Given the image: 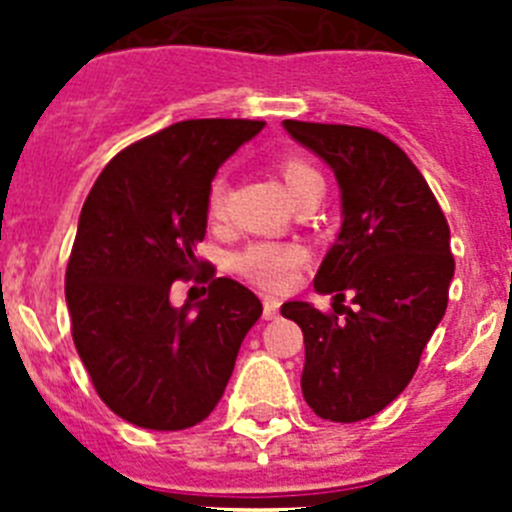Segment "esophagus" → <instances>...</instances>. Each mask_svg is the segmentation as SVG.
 <instances>
[{
  "label": "esophagus",
  "mask_w": 512,
  "mask_h": 512,
  "mask_svg": "<svg viewBox=\"0 0 512 512\" xmlns=\"http://www.w3.org/2000/svg\"><path fill=\"white\" fill-rule=\"evenodd\" d=\"M279 312V300H274V297H264V318L271 320L277 318Z\"/></svg>",
  "instance_id": "1"
}]
</instances>
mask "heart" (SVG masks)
Wrapping results in <instances>:
<instances>
[{
	"label": "heart",
	"instance_id": "1",
	"mask_svg": "<svg viewBox=\"0 0 512 512\" xmlns=\"http://www.w3.org/2000/svg\"><path fill=\"white\" fill-rule=\"evenodd\" d=\"M277 171L282 176L284 187L292 194V200H300L305 194L323 189V176L315 166L302 156H282L277 161ZM228 179L225 174H217L207 187L205 210L212 223L223 220L225 207H228ZM305 261V248L300 243H277V241H256L238 251L233 256V269L248 279L251 284L269 292L289 287L295 279L297 269Z\"/></svg>",
	"mask_w": 512,
	"mask_h": 512
}]
</instances>
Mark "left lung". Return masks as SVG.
<instances>
[{
	"mask_svg": "<svg viewBox=\"0 0 512 512\" xmlns=\"http://www.w3.org/2000/svg\"><path fill=\"white\" fill-rule=\"evenodd\" d=\"M284 128L336 171L343 225L315 274V289L336 297V312L284 302L282 315L305 336L307 405L323 420L356 423L408 387L441 323L454 277L449 223L387 135L302 120H284ZM346 294L354 308L340 305Z\"/></svg>",
	"mask_w": 512,
	"mask_h": 512,
	"instance_id": "obj_1",
	"label": "left lung"
}]
</instances>
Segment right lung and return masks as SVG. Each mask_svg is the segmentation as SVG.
Returning a JSON list of instances; mask_svg holds the SVG:
<instances>
[{"label":"right lung","instance_id":"right-lung-1","mask_svg":"<svg viewBox=\"0 0 512 512\" xmlns=\"http://www.w3.org/2000/svg\"><path fill=\"white\" fill-rule=\"evenodd\" d=\"M261 120H182L117 153L81 207L66 266L71 336L112 413L182 431L215 410L261 300L194 256L217 166ZM208 282L197 306L171 308L170 284Z\"/></svg>","mask_w":512,"mask_h":512}]
</instances>
